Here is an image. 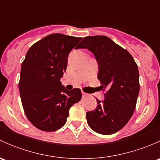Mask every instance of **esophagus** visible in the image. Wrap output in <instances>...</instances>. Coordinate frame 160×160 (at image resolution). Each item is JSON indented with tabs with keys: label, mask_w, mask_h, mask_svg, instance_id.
<instances>
[{
	"label": "esophagus",
	"mask_w": 160,
	"mask_h": 160,
	"mask_svg": "<svg viewBox=\"0 0 160 160\" xmlns=\"http://www.w3.org/2000/svg\"><path fill=\"white\" fill-rule=\"evenodd\" d=\"M88 93H85V92H83V91H82V96H83V98H84V97H87V96H88Z\"/></svg>",
	"instance_id": "34e87169"
}]
</instances>
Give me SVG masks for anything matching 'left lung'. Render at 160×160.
<instances>
[{
  "label": "left lung",
  "instance_id": "left-lung-1",
  "mask_svg": "<svg viewBox=\"0 0 160 160\" xmlns=\"http://www.w3.org/2000/svg\"><path fill=\"white\" fill-rule=\"evenodd\" d=\"M77 49H88L98 64V78L106 90L104 100L87 112L90 128L102 135L122 129L133 114L139 93L138 66L127 50L104 35L83 38Z\"/></svg>",
  "mask_w": 160,
  "mask_h": 160
}]
</instances>
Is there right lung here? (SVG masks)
I'll return each instance as SVG.
<instances>
[{"label":"right lung","instance_id":"right-lung-1","mask_svg":"<svg viewBox=\"0 0 160 160\" xmlns=\"http://www.w3.org/2000/svg\"><path fill=\"white\" fill-rule=\"evenodd\" d=\"M82 38L51 34L32 45L22 64L21 100L31 123L53 132L67 122L69 111L81 99V90H68L60 82L70 51Z\"/></svg>","mask_w":160,"mask_h":160}]
</instances>
